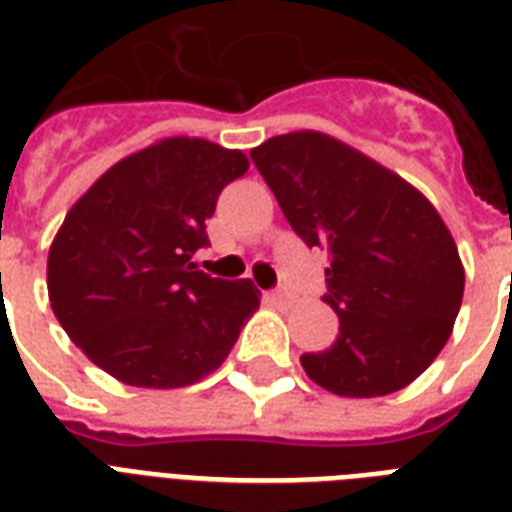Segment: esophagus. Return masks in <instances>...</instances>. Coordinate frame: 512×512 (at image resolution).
Masks as SVG:
<instances>
[{
	"label": "esophagus",
	"mask_w": 512,
	"mask_h": 512,
	"mask_svg": "<svg viewBox=\"0 0 512 512\" xmlns=\"http://www.w3.org/2000/svg\"><path fill=\"white\" fill-rule=\"evenodd\" d=\"M269 301L280 306H293L296 304V296L288 293V290H272V293H269Z\"/></svg>",
	"instance_id": "obj_1"
}]
</instances>
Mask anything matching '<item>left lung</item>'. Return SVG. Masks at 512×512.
Wrapping results in <instances>:
<instances>
[{"label":"left lung","mask_w":512,"mask_h":512,"mask_svg":"<svg viewBox=\"0 0 512 512\" xmlns=\"http://www.w3.org/2000/svg\"><path fill=\"white\" fill-rule=\"evenodd\" d=\"M251 158L296 235L327 251L322 301L338 314V338L301 357L306 375L349 399L410 386L439 357L463 304V261L439 211L330 134H280Z\"/></svg>","instance_id":"left-lung-1"}]
</instances>
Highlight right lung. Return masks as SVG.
Here are the masks:
<instances>
[{
	"instance_id": "add662e5",
	"label": "right lung",
	"mask_w": 512,
	"mask_h": 512,
	"mask_svg": "<svg viewBox=\"0 0 512 512\" xmlns=\"http://www.w3.org/2000/svg\"><path fill=\"white\" fill-rule=\"evenodd\" d=\"M243 150L163 137L113 163L65 214L47 256L57 322L126 386L185 388L222 365L256 309L251 280L198 272L216 198Z\"/></svg>"
}]
</instances>
